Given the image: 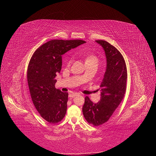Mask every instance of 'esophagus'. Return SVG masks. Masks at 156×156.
<instances>
[{
    "label": "esophagus",
    "mask_w": 156,
    "mask_h": 156,
    "mask_svg": "<svg viewBox=\"0 0 156 156\" xmlns=\"http://www.w3.org/2000/svg\"><path fill=\"white\" fill-rule=\"evenodd\" d=\"M77 96V94H75V93H71V94H69V98H74V97H75V96Z\"/></svg>",
    "instance_id": "obj_1"
}]
</instances>
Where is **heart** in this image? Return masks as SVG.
Returning a JSON list of instances; mask_svg holds the SVG:
<instances>
[{
  "mask_svg": "<svg viewBox=\"0 0 156 156\" xmlns=\"http://www.w3.org/2000/svg\"><path fill=\"white\" fill-rule=\"evenodd\" d=\"M98 62V60L96 56L94 55H90V56H86V63L87 62Z\"/></svg>",
  "mask_w": 156,
  "mask_h": 156,
  "instance_id": "heart-1",
  "label": "heart"
}]
</instances>
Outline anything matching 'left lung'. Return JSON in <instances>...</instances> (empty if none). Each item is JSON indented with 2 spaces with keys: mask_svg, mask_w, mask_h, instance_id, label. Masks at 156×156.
Returning <instances> with one entry per match:
<instances>
[{
  "mask_svg": "<svg viewBox=\"0 0 156 156\" xmlns=\"http://www.w3.org/2000/svg\"><path fill=\"white\" fill-rule=\"evenodd\" d=\"M96 41L105 51L106 70L100 85V101L94 103L86 96L83 113L89 124L98 126L108 120L123 100L127 75L125 60L119 51L105 40Z\"/></svg>",
  "mask_w": 156,
  "mask_h": 156,
  "instance_id": "obj_1",
  "label": "left lung"
}]
</instances>
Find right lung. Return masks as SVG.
Returning a JSON list of instances; mask_svg holds the SVG:
<instances>
[{"instance_id": "obj_1", "label": "right lung", "mask_w": 156, "mask_h": 156, "mask_svg": "<svg viewBox=\"0 0 156 156\" xmlns=\"http://www.w3.org/2000/svg\"><path fill=\"white\" fill-rule=\"evenodd\" d=\"M81 40H51L33 54L27 69V81L33 103L41 116L51 124L63 119L67 110L68 92L55 87L62 68V55L85 43Z\"/></svg>"}]
</instances>
